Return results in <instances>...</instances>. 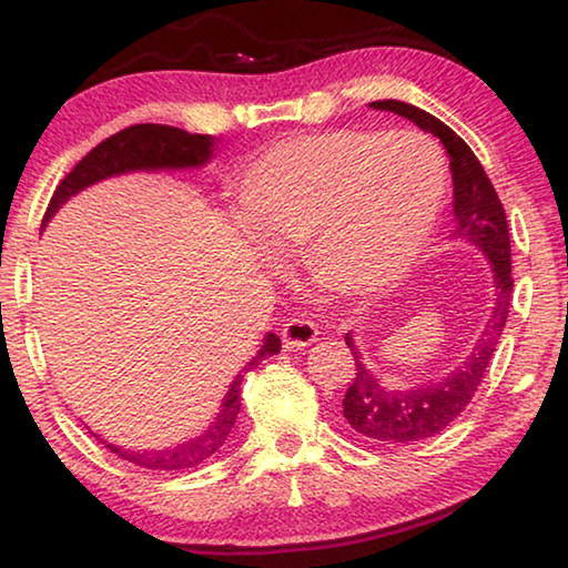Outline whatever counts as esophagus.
Returning <instances> with one entry per match:
<instances>
[{"label": "esophagus", "instance_id": "esophagus-1", "mask_svg": "<svg viewBox=\"0 0 568 568\" xmlns=\"http://www.w3.org/2000/svg\"><path fill=\"white\" fill-rule=\"evenodd\" d=\"M281 336H283V346L287 351H298V348L311 346L313 341H316L318 328H316V323L308 318H291L283 326Z\"/></svg>", "mask_w": 568, "mask_h": 568}]
</instances>
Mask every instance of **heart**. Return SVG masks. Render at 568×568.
Segmentation results:
<instances>
[{
  "instance_id": "1",
  "label": "heart",
  "mask_w": 568,
  "mask_h": 568,
  "mask_svg": "<svg viewBox=\"0 0 568 568\" xmlns=\"http://www.w3.org/2000/svg\"><path fill=\"white\" fill-rule=\"evenodd\" d=\"M445 186L443 151L419 133H298L242 171L237 217L270 257L303 250L318 285L362 295L409 273L435 230Z\"/></svg>"
}]
</instances>
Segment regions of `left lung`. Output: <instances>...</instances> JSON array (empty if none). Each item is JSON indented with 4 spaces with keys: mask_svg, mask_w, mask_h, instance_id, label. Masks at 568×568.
<instances>
[{
    "mask_svg": "<svg viewBox=\"0 0 568 568\" xmlns=\"http://www.w3.org/2000/svg\"><path fill=\"white\" fill-rule=\"evenodd\" d=\"M372 108L404 115V119L417 123L422 131L443 141L449 154L455 184V235L473 242L485 252V257L493 265L495 283V303L478 344L460 366H455L453 372L435 382L404 386V389L402 386H386L382 379H376L372 368L362 364V354L346 333V346L354 354L356 364L354 384L348 386L344 397V417L348 427L372 443L409 445L435 437L453 425L470 404L485 372H488L495 346H498L500 333L506 328L513 293L510 235L498 192H495L473 149L449 125L425 113L422 108L402 101H374Z\"/></svg>",
    "mask_w": 568,
    "mask_h": 568,
    "instance_id": "obj_1",
    "label": "left lung"
}]
</instances>
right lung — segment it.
Returning <instances> with one entry per match:
<instances>
[{"label":"right lung","mask_w":568,"mask_h":568,"mask_svg":"<svg viewBox=\"0 0 568 568\" xmlns=\"http://www.w3.org/2000/svg\"><path fill=\"white\" fill-rule=\"evenodd\" d=\"M212 136H202V133H189L174 125H159V123H136L129 125L105 141L98 143L93 151L78 161L73 171L58 184L55 194L48 204L44 220L48 222L55 214L68 196L78 194L80 189L101 182V179L125 174V171L136 169H186V166H202L212 159ZM281 351V338L275 333H267L265 344L260 346L257 356L242 368V374L235 376L230 384L227 397L222 402V409L204 435L186 439V443L169 447V449H154V453H133V449H123L119 445L103 443L111 453H115L121 460H129L146 470H186V467H196L204 460H210L214 453H220L224 439L230 437L232 427H235L240 414V384L245 374L252 372L263 358L275 356Z\"/></svg>","instance_id":"add662e5"}]
</instances>
